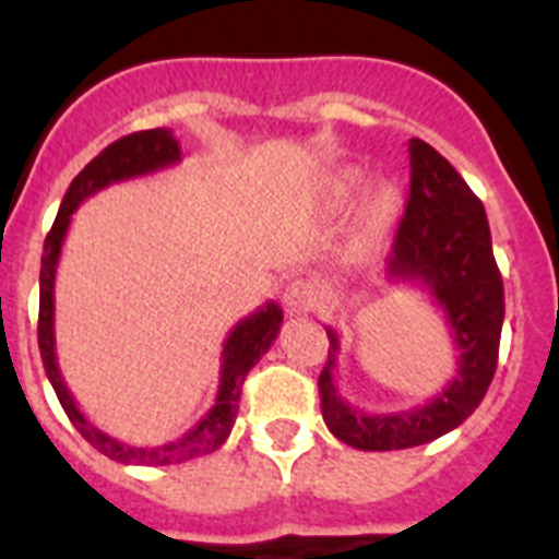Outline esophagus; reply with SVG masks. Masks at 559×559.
<instances>
[{
	"label": "esophagus",
	"mask_w": 559,
	"mask_h": 559,
	"mask_svg": "<svg viewBox=\"0 0 559 559\" xmlns=\"http://www.w3.org/2000/svg\"><path fill=\"white\" fill-rule=\"evenodd\" d=\"M322 299L319 294V285L313 280H294V283L285 285L283 302L288 308V313H308L313 311Z\"/></svg>",
	"instance_id": "esophagus-1"
}]
</instances>
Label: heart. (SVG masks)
Instances as JSON below:
<instances>
[{
  "mask_svg": "<svg viewBox=\"0 0 559 559\" xmlns=\"http://www.w3.org/2000/svg\"><path fill=\"white\" fill-rule=\"evenodd\" d=\"M356 180H359V175H353V171H350V175H347V178H345V183H342V186H345V189H350V186L356 183Z\"/></svg>",
  "mask_w": 559,
  "mask_h": 559,
  "instance_id": "heart-1",
  "label": "heart"
}]
</instances>
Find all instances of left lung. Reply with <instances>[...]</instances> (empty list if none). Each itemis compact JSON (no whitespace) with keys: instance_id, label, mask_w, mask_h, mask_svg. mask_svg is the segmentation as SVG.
<instances>
[{"instance_id":"1","label":"left lung","mask_w":559,"mask_h":559,"mask_svg":"<svg viewBox=\"0 0 559 559\" xmlns=\"http://www.w3.org/2000/svg\"><path fill=\"white\" fill-rule=\"evenodd\" d=\"M388 280L424 285L441 305L455 338L457 370L432 402L407 413L367 416L333 384L338 336L328 328L331 350L319 373L322 418L338 441L370 452L407 450L461 427L484 402L498 367L507 308L484 203L421 138L409 141L407 212L388 254Z\"/></svg>"}]
</instances>
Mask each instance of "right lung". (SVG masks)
Segmentation results:
<instances>
[{
    "label": "right lung",
    "mask_w": 559,
    "mask_h": 559,
    "mask_svg": "<svg viewBox=\"0 0 559 559\" xmlns=\"http://www.w3.org/2000/svg\"><path fill=\"white\" fill-rule=\"evenodd\" d=\"M178 160L180 143L175 141V135L169 130L132 132V135L121 138V141L109 143L102 155H95L73 178L64 200H61L56 223H52L50 234H47L45 254H41L39 350L41 361H45V373L50 379L56 395H59L67 418L73 421L81 438H87L95 450L104 452L112 461H121V464H183V461H192V457L217 450L234 427V418H237V409H240L242 381H246L248 370L260 361L262 353L269 350L271 342L280 333V325H283V308L276 302L262 305L260 311H254L251 317H246L242 322L234 325V331L226 338V345H223L221 388H217L214 407L183 438H178V441L164 443V447H130V443L116 441V438H109L98 427H93L84 418V413L75 407L73 395L67 390L64 379L59 373V365H56V333H52V313H56V294H52L56 290V265H59L61 242H64L70 217L79 209V203H84L90 194L107 189L109 183H121V180L138 178V175H150V171L166 169V166L178 164Z\"/></svg>",
    "instance_id": "1"
}]
</instances>
